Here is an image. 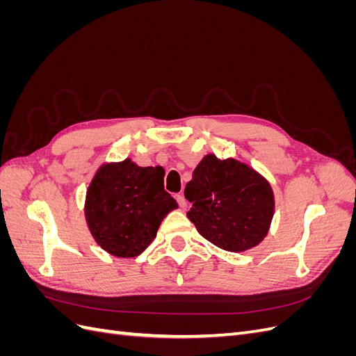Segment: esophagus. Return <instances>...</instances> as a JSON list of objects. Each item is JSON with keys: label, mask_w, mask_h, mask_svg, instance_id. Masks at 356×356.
<instances>
[{"label": "esophagus", "mask_w": 356, "mask_h": 356, "mask_svg": "<svg viewBox=\"0 0 356 356\" xmlns=\"http://www.w3.org/2000/svg\"><path fill=\"white\" fill-rule=\"evenodd\" d=\"M175 197H177V202H178V204H179V208H186L187 202H186L184 196H182V193H178V195H177Z\"/></svg>", "instance_id": "1"}]
</instances>
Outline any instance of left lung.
Here are the masks:
<instances>
[{"label": "left lung", "instance_id": "obj_1", "mask_svg": "<svg viewBox=\"0 0 356 356\" xmlns=\"http://www.w3.org/2000/svg\"><path fill=\"white\" fill-rule=\"evenodd\" d=\"M188 220L204 239L241 252L260 243L270 225L275 199L268 182L234 159L204 156L184 190Z\"/></svg>", "mask_w": 356, "mask_h": 356}]
</instances>
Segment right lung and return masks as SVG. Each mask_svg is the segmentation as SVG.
Listing matches in <instances>:
<instances>
[{
  "label": "right lung",
  "instance_id": "obj_1",
  "mask_svg": "<svg viewBox=\"0 0 356 356\" xmlns=\"http://www.w3.org/2000/svg\"><path fill=\"white\" fill-rule=\"evenodd\" d=\"M165 170L131 160L102 166L88 190L86 220L106 252L136 257L156 238L166 215L178 208L165 190Z\"/></svg>",
  "mask_w": 356,
  "mask_h": 356
}]
</instances>
